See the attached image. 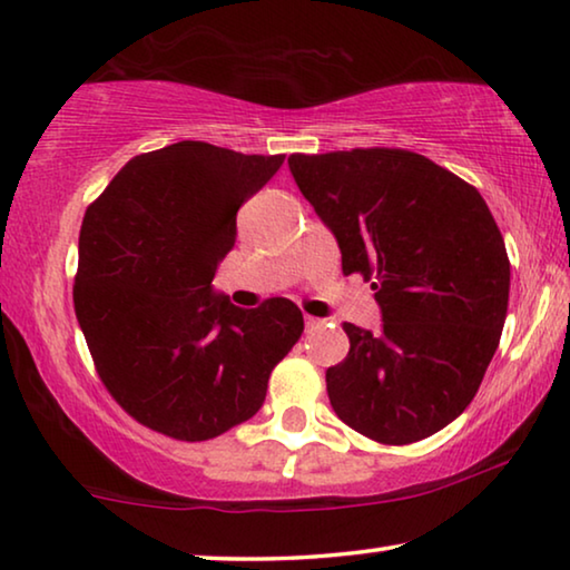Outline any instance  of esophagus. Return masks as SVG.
<instances>
[{
    "mask_svg": "<svg viewBox=\"0 0 570 570\" xmlns=\"http://www.w3.org/2000/svg\"><path fill=\"white\" fill-rule=\"evenodd\" d=\"M304 325H307V330H317L322 325V320L309 317V314H307V317H304Z\"/></svg>",
    "mask_w": 570,
    "mask_h": 570,
    "instance_id": "1",
    "label": "esophagus"
}]
</instances>
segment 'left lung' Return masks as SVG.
I'll return each instance as SVG.
<instances>
[{
  "label": "left lung",
  "instance_id": "1",
  "mask_svg": "<svg viewBox=\"0 0 570 570\" xmlns=\"http://www.w3.org/2000/svg\"><path fill=\"white\" fill-rule=\"evenodd\" d=\"M294 181L335 233L343 274L376 288L384 330L345 322L327 368L347 428L410 445L453 422L479 392L509 302L504 237L475 186L404 148L288 156Z\"/></svg>",
  "mask_w": 570,
  "mask_h": 570
}]
</instances>
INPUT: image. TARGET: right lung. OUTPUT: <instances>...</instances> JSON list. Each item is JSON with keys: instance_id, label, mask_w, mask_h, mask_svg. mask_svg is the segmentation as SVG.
I'll use <instances>...</instances> for the list:
<instances>
[{"instance_id": "right-lung-1", "label": "right lung", "mask_w": 570, "mask_h": 570, "mask_svg": "<svg viewBox=\"0 0 570 570\" xmlns=\"http://www.w3.org/2000/svg\"><path fill=\"white\" fill-rule=\"evenodd\" d=\"M282 164L181 140L127 160L87 207L76 320L101 384L142 428L202 443L250 420L302 337L284 296L240 309L212 294L237 209Z\"/></svg>"}]
</instances>
